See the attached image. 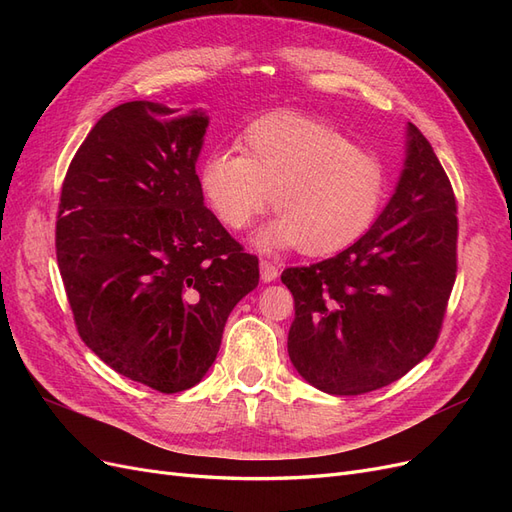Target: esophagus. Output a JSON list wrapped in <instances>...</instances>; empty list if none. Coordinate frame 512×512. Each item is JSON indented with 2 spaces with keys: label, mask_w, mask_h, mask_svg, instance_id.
<instances>
[{
  "label": "esophagus",
  "mask_w": 512,
  "mask_h": 512,
  "mask_svg": "<svg viewBox=\"0 0 512 512\" xmlns=\"http://www.w3.org/2000/svg\"><path fill=\"white\" fill-rule=\"evenodd\" d=\"M277 275H280V271H277V267L273 265V262L260 260V277H262V282H273V280H277Z\"/></svg>",
  "instance_id": "esophagus-1"
}]
</instances>
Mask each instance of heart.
I'll use <instances>...</instances> for the list:
<instances>
[{
  "mask_svg": "<svg viewBox=\"0 0 512 512\" xmlns=\"http://www.w3.org/2000/svg\"><path fill=\"white\" fill-rule=\"evenodd\" d=\"M241 153L213 151L200 164V190L226 228L241 230L271 200L280 213L258 235L260 247L312 256L344 250L376 222L386 168L342 132L301 115L265 117L243 132Z\"/></svg>",
  "mask_w": 512,
  "mask_h": 512,
  "instance_id": "b5f03b06",
  "label": "heart"
}]
</instances>
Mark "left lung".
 Listing matches in <instances>:
<instances>
[{
	"label": "left lung",
	"instance_id": "1",
	"mask_svg": "<svg viewBox=\"0 0 512 512\" xmlns=\"http://www.w3.org/2000/svg\"><path fill=\"white\" fill-rule=\"evenodd\" d=\"M457 198L427 138L408 123V158L389 205L348 250L288 267V354L331 395L406 376L436 346L457 277Z\"/></svg>",
	"mask_w": 512,
	"mask_h": 512
}]
</instances>
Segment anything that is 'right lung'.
Instances as JSON below:
<instances>
[{"mask_svg":"<svg viewBox=\"0 0 512 512\" xmlns=\"http://www.w3.org/2000/svg\"><path fill=\"white\" fill-rule=\"evenodd\" d=\"M136 100L102 115L68 166L55 224L76 331L117 374L160 393L200 382L228 314L258 286V258L203 205L207 128Z\"/></svg>","mask_w":512,"mask_h":512,"instance_id":"obj_1","label":"right lung"}]
</instances>
